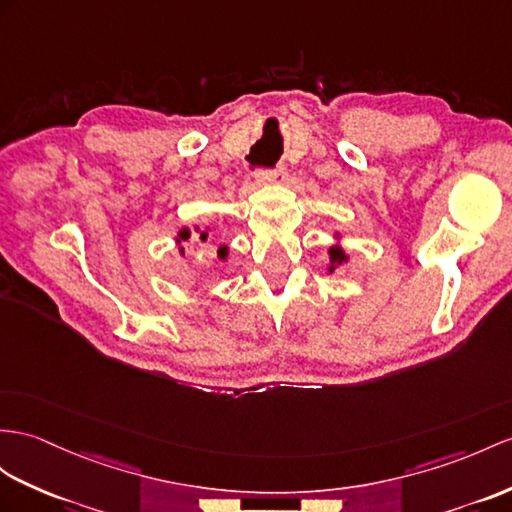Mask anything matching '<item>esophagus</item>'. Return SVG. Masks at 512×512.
Instances as JSON below:
<instances>
[{
	"instance_id": "obj_1",
	"label": "esophagus",
	"mask_w": 512,
	"mask_h": 512,
	"mask_svg": "<svg viewBox=\"0 0 512 512\" xmlns=\"http://www.w3.org/2000/svg\"><path fill=\"white\" fill-rule=\"evenodd\" d=\"M286 178V169L278 165L276 169H260L256 171V180L263 184H280Z\"/></svg>"
}]
</instances>
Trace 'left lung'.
Wrapping results in <instances>:
<instances>
[{"instance_id": "obj_1", "label": "left lung", "mask_w": 512, "mask_h": 512, "mask_svg": "<svg viewBox=\"0 0 512 512\" xmlns=\"http://www.w3.org/2000/svg\"><path fill=\"white\" fill-rule=\"evenodd\" d=\"M336 236H339V234H336ZM328 254H330V273L334 271V267L336 265H341V263H345V260H347V256H345V252H343V247L341 245H332L330 249H328Z\"/></svg>"}]
</instances>
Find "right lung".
Returning a JSON list of instances; mask_svg holds the SVG:
<instances>
[{
    "label": "right lung",
    "instance_id": "add662e5",
    "mask_svg": "<svg viewBox=\"0 0 512 512\" xmlns=\"http://www.w3.org/2000/svg\"><path fill=\"white\" fill-rule=\"evenodd\" d=\"M195 232H197V239H199V241H206V239H208V232H206V230L202 232L199 228H195ZM191 236H193V232H191L189 228H182V230L178 232V236H176V243L180 245V254H182V256H184V247H182V243H184V241H189ZM226 252H228V247H226V245L219 247V256H226Z\"/></svg>",
    "mask_w": 512,
    "mask_h": 512
}]
</instances>
